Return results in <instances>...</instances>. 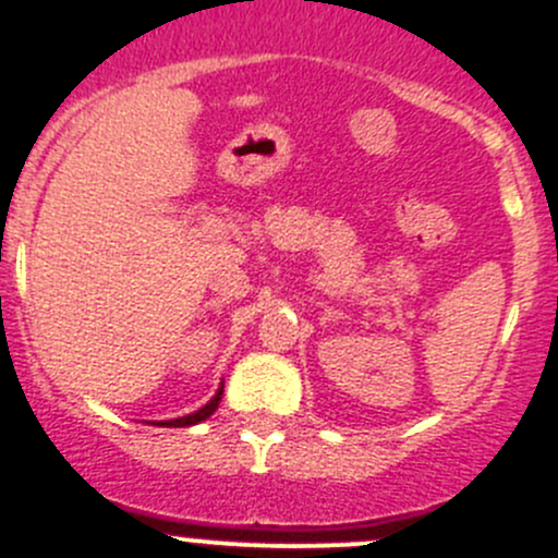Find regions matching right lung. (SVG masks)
I'll list each match as a JSON object with an SVG mask.
<instances>
[{"label":"right lung","instance_id":"obj_1","mask_svg":"<svg viewBox=\"0 0 558 558\" xmlns=\"http://www.w3.org/2000/svg\"><path fill=\"white\" fill-rule=\"evenodd\" d=\"M221 393H223V384L218 386V391H216V393H213L210 402L202 404V408L196 410V413L180 415V418H170V421H159V424H156V426H194V424H199V421L210 418V415L216 413V410H218V402H221Z\"/></svg>","mask_w":558,"mask_h":558}]
</instances>
